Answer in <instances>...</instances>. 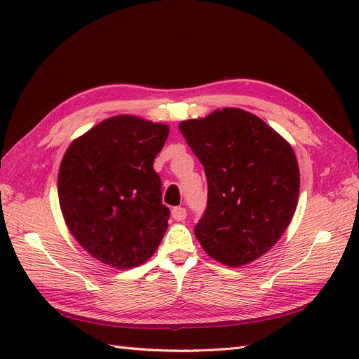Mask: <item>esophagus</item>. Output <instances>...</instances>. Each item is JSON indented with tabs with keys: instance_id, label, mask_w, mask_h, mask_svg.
<instances>
[{
	"instance_id": "obj_1",
	"label": "esophagus",
	"mask_w": 359,
	"mask_h": 359,
	"mask_svg": "<svg viewBox=\"0 0 359 359\" xmlns=\"http://www.w3.org/2000/svg\"><path fill=\"white\" fill-rule=\"evenodd\" d=\"M171 216L174 220L182 222V220L187 219V210L184 207H174L171 211Z\"/></svg>"
}]
</instances>
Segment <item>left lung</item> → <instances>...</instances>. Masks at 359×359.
Instances as JSON below:
<instances>
[{
  "instance_id": "8db88e82",
  "label": "left lung",
  "mask_w": 359,
  "mask_h": 359,
  "mask_svg": "<svg viewBox=\"0 0 359 359\" xmlns=\"http://www.w3.org/2000/svg\"><path fill=\"white\" fill-rule=\"evenodd\" d=\"M205 168L208 201L197 241L228 266L265 255L292 220L299 197V168L292 147L264 120L225 108L179 125Z\"/></svg>"
}]
</instances>
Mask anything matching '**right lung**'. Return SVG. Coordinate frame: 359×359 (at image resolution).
<instances>
[{"label":"right lung","mask_w":359,"mask_h":359,"mask_svg":"<svg viewBox=\"0 0 359 359\" xmlns=\"http://www.w3.org/2000/svg\"><path fill=\"white\" fill-rule=\"evenodd\" d=\"M170 128L134 116L103 120L71 143L60 165L58 199L69 231L97 261L126 270L162 242L170 208L154 158Z\"/></svg>","instance_id":"obj_1"}]
</instances>
